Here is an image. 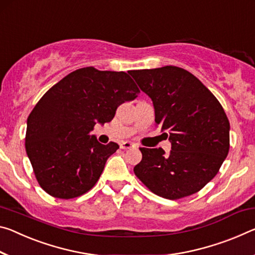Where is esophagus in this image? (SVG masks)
<instances>
[{
  "label": "esophagus",
  "instance_id": "obj_1",
  "mask_svg": "<svg viewBox=\"0 0 255 255\" xmlns=\"http://www.w3.org/2000/svg\"><path fill=\"white\" fill-rule=\"evenodd\" d=\"M136 144L131 143V142H124L120 144V147L123 149H128V148H131V147H135Z\"/></svg>",
  "mask_w": 255,
  "mask_h": 255
}]
</instances>
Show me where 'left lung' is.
<instances>
[{"mask_svg":"<svg viewBox=\"0 0 255 255\" xmlns=\"http://www.w3.org/2000/svg\"><path fill=\"white\" fill-rule=\"evenodd\" d=\"M130 76L153 101L155 124L168 131L170 154L140 147L137 178L152 193L179 200L201 191L229 152V120L215 95L191 72L175 66L131 70Z\"/></svg>","mask_w":255,"mask_h":255,"instance_id":"1","label":"left lung"}]
</instances>
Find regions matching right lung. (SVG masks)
<instances>
[{"label": "right lung", "instance_id": "1", "mask_svg": "<svg viewBox=\"0 0 255 255\" xmlns=\"http://www.w3.org/2000/svg\"><path fill=\"white\" fill-rule=\"evenodd\" d=\"M138 93L126 72L94 67L72 71L52 86L27 119L26 152L40 187L63 200L94 187L119 145L101 144L91 131L96 123L111 121L117 108Z\"/></svg>", "mask_w": 255, "mask_h": 255}]
</instances>
